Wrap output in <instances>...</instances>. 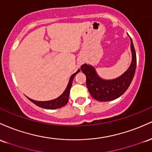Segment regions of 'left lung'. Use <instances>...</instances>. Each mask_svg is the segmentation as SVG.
Instances as JSON below:
<instances>
[{
  "label": "left lung",
  "instance_id": "left-lung-1",
  "mask_svg": "<svg viewBox=\"0 0 152 152\" xmlns=\"http://www.w3.org/2000/svg\"><path fill=\"white\" fill-rule=\"evenodd\" d=\"M131 49L132 61L130 67L122 75L115 79L103 80L97 75L93 66L87 64L81 66V70L86 76L87 88L93 98L101 102L110 101L126 91L134 78L136 67V54L131 39Z\"/></svg>",
  "mask_w": 152,
  "mask_h": 152
}]
</instances>
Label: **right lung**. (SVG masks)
I'll use <instances>...</instances> for the list:
<instances>
[{
	"mask_svg": "<svg viewBox=\"0 0 152 152\" xmlns=\"http://www.w3.org/2000/svg\"><path fill=\"white\" fill-rule=\"evenodd\" d=\"M80 72V69H78L75 73L72 75L69 78V83H68L67 87L66 88L65 90L64 91V93L59 97H58L57 98L54 99L52 100H47V101H37V100H32V99L28 98L30 100V101H31L32 103H34L35 105H37V106L41 107V108H47V109H57L62 108V107L64 106L67 103L68 100H69V91H70V88L72 84V80L74 79V77L77 74Z\"/></svg>",
	"mask_w": 152,
	"mask_h": 152,
	"instance_id": "1",
	"label": "right lung"
}]
</instances>
